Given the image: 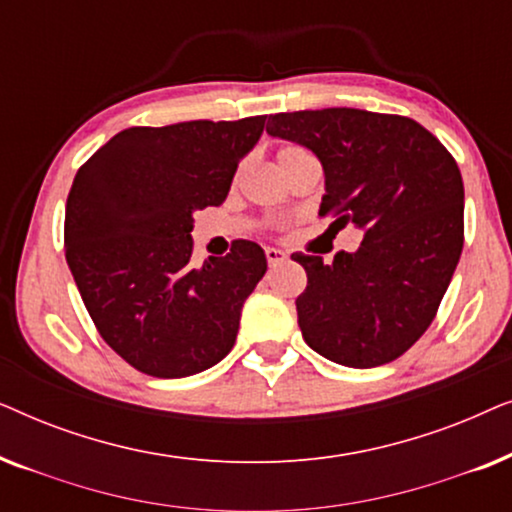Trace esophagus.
I'll return each mask as SVG.
<instances>
[{
  "mask_svg": "<svg viewBox=\"0 0 512 512\" xmlns=\"http://www.w3.org/2000/svg\"><path fill=\"white\" fill-rule=\"evenodd\" d=\"M265 258H268V263H270V265H277V263H282V261H284L286 254H284L282 249L268 247V249H265Z\"/></svg>",
  "mask_w": 512,
  "mask_h": 512,
  "instance_id": "obj_1",
  "label": "esophagus"
}]
</instances>
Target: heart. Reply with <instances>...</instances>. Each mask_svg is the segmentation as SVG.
Returning <instances> with one entry per match:
<instances>
[{"label": "heart", "instance_id": "1", "mask_svg": "<svg viewBox=\"0 0 512 512\" xmlns=\"http://www.w3.org/2000/svg\"><path fill=\"white\" fill-rule=\"evenodd\" d=\"M300 156H307L300 146H284V149H279V153H277V163L284 165V163H289V160H296Z\"/></svg>", "mask_w": 512, "mask_h": 512}]
</instances>
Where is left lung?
<instances>
[{"label":"left lung","instance_id":"1","mask_svg":"<svg viewBox=\"0 0 512 512\" xmlns=\"http://www.w3.org/2000/svg\"><path fill=\"white\" fill-rule=\"evenodd\" d=\"M268 135L324 167L319 216L354 223L361 247L333 263L293 254L307 272L298 326L314 352L375 368L415 345L436 317L464 247V181L443 144L405 116L333 107L268 118Z\"/></svg>","mask_w":512,"mask_h":512}]
</instances>
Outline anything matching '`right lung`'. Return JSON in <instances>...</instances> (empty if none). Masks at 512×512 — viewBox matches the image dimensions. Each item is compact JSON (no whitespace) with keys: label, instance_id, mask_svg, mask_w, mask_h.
Returning a JSON list of instances; mask_svg holds the SVG:
<instances>
[{"label":"right lung","instance_id":"1","mask_svg":"<svg viewBox=\"0 0 512 512\" xmlns=\"http://www.w3.org/2000/svg\"><path fill=\"white\" fill-rule=\"evenodd\" d=\"M265 116L128 128L76 172L65 254L90 319L139 373L188 377L235 345L244 300L268 270L256 242L193 265V214L219 207Z\"/></svg>","mask_w":512,"mask_h":512}]
</instances>
